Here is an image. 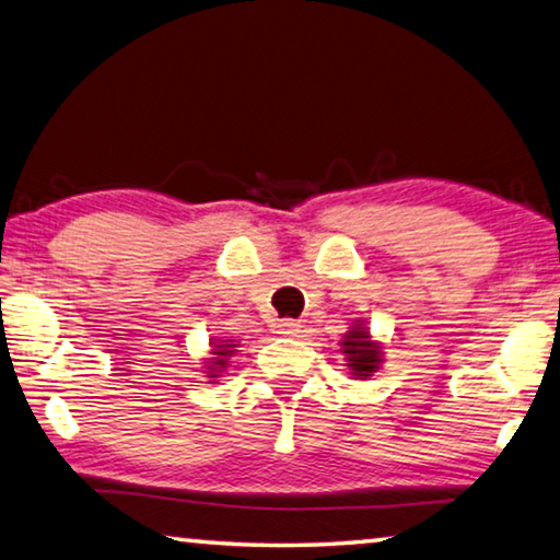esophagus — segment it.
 Wrapping results in <instances>:
<instances>
[{
    "label": "esophagus",
    "instance_id": "34e87169",
    "mask_svg": "<svg viewBox=\"0 0 560 560\" xmlns=\"http://www.w3.org/2000/svg\"><path fill=\"white\" fill-rule=\"evenodd\" d=\"M302 324L294 322V319H283L279 324V334H283V337H302Z\"/></svg>",
    "mask_w": 560,
    "mask_h": 560
}]
</instances>
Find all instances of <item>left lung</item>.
<instances>
[{"instance_id":"left-lung-1","label":"left lung","mask_w":560,"mask_h":560,"mask_svg":"<svg viewBox=\"0 0 560 560\" xmlns=\"http://www.w3.org/2000/svg\"><path fill=\"white\" fill-rule=\"evenodd\" d=\"M341 352L347 354V366L357 374L360 380L372 377L382 364V347L377 341L370 339V331L357 324L354 329H349L341 339Z\"/></svg>"}]
</instances>
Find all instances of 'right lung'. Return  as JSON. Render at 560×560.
<instances>
[{
    "label": "right lung",
    "instance_id": "add662e5",
    "mask_svg": "<svg viewBox=\"0 0 560 560\" xmlns=\"http://www.w3.org/2000/svg\"><path fill=\"white\" fill-rule=\"evenodd\" d=\"M236 347L238 345H213L211 354H215V357H213V362L208 364V377H221L219 372L226 370V360L233 352H236Z\"/></svg>",
    "mask_w": 560,
    "mask_h": 560
}]
</instances>
